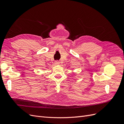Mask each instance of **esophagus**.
Returning <instances> with one entry per match:
<instances>
[{
    "label": "esophagus",
    "instance_id": "34e87169",
    "mask_svg": "<svg viewBox=\"0 0 124 124\" xmlns=\"http://www.w3.org/2000/svg\"><path fill=\"white\" fill-rule=\"evenodd\" d=\"M59 62H58V61H55V65H59Z\"/></svg>",
    "mask_w": 124,
    "mask_h": 124
}]
</instances>
